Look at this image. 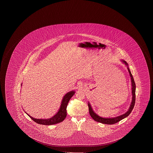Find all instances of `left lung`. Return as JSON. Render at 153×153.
I'll return each mask as SVG.
<instances>
[{"mask_svg": "<svg viewBox=\"0 0 153 153\" xmlns=\"http://www.w3.org/2000/svg\"><path fill=\"white\" fill-rule=\"evenodd\" d=\"M122 62L124 63L125 65L127 66L128 73L130 74V76L131 77V85H132V102L131 103L130 106L129 107L128 110L126 112L125 114L123 115L116 117L114 118H104L101 117L100 116H98L96 113H94V111L93 110L92 107L90 103L88 102V109H89V113L90 114L91 116L92 117L94 120H95L96 122H98L99 123L105 124H114L115 123H117L120 122V120H123L124 118L128 117V116L130 114L131 111H132L133 109L134 108V106L135 105V84L134 82V80L133 77L131 73L130 69L128 68V63L126 62L125 61L121 60Z\"/></svg>", "mask_w": 153, "mask_h": 153, "instance_id": "1", "label": "left lung"}]
</instances>
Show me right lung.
I'll list each match as a JSON object with an SVG mask.
<instances>
[{"instance_id":"1","label":"right lung","mask_w":153,"mask_h":153,"mask_svg":"<svg viewBox=\"0 0 153 153\" xmlns=\"http://www.w3.org/2000/svg\"><path fill=\"white\" fill-rule=\"evenodd\" d=\"M22 85V84H21ZM75 91H71L70 92L67 93L65 94V95L63 97L61 104L60 108L58 111V113L55 114V115L53 116L52 117L48 119H37L33 118V117L30 116L29 114L25 113L33 120L35 122L38 123L39 124L42 125H50L55 124L57 123L62 122L63 120L65 119L67 116V107L68 105V102L70 100L71 98L73 95L75 94Z\"/></svg>"}]
</instances>
